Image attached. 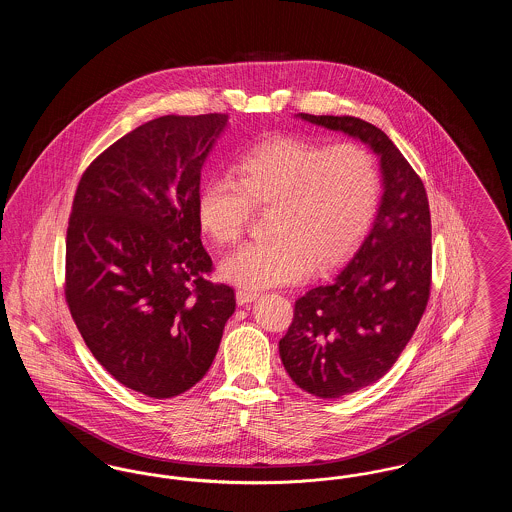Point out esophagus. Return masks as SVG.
I'll use <instances>...</instances> for the list:
<instances>
[{
    "instance_id": "1",
    "label": "esophagus",
    "mask_w": 512,
    "mask_h": 512,
    "mask_svg": "<svg viewBox=\"0 0 512 512\" xmlns=\"http://www.w3.org/2000/svg\"><path fill=\"white\" fill-rule=\"evenodd\" d=\"M259 297V293L257 292H249V290H236V301H238V305H247V303H251L253 299H257Z\"/></svg>"
}]
</instances>
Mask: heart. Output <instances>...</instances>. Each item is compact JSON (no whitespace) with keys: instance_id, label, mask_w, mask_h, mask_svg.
I'll return each instance as SVG.
<instances>
[{"instance_id":"1","label":"heart","mask_w":512,"mask_h":512,"mask_svg":"<svg viewBox=\"0 0 512 512\" xmlns=\"http://www.w3.org/2000/svg\"><path fill=\"white\" fill-rule=\"evenodd\" d=\"M240 178L217 174L197 195L201 230L219 245L242 240L253 205L270 207L274 236L245 245L220 263V276L244 290L299 282L336 267L365 238L380 201L372 155L353 144L328 147L276 136L251 147Z\"/></svg>"}]
</instances>
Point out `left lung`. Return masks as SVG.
<instances>
[{"label": "left lung", "mask_w": 512, "mask_h": 512, "mask_svg": "<svg viewBox=\"0 0 512 512\" xmlns=\"http://www.w3.org/2000/svg\"><path fill=\"white\" fill-rule=\"evenodd\" d=\"M361 140L380 157L384 194L365 242L332 282L295 301L280 340L290 378L320 399L378 382L426 311L432 284V220L420 176L374 124L357 117L297 115Z\"/></svg>", "instance_id": "left-lung-1"}]
</instances>
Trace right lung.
<instances>
[{
  "instance_id": "obj_1",
  "label": "right lung",
  "mask_w": 512,
  "mask_h": 512,
  "mask_svg": "<svg viewBox=\"0 0 512 512\" xmlns=\"http://www.w3.org/2000/svg\"><path fill=\"white\" fill-rule=\"evenodd\" d=\"M228 115H167L107 147L82 174L67 228L65 297L117 382L167 399L213 365L234 290L205 278L201 169Z\"/></svg>"
}]
</instances>
